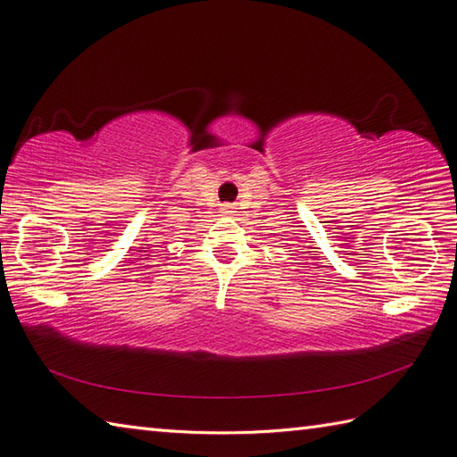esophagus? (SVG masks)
Segmentation results:
<instances>
[{
	"label": "esophagus",
	"instance_id": "obj_1",
	"mask_svg": "<svg viewBox=\"0 0 457 457\" xmlns=\"http://www.w3.org/2000/svg\"><path fill=\"white\" fill-rule=\"evenodd\" d=\"M231 213H234V206H231V204H223L221 216H231Z\"/></svg>",
	"mask_w": 457,
	"mask_h": 457
}]
</instances>
